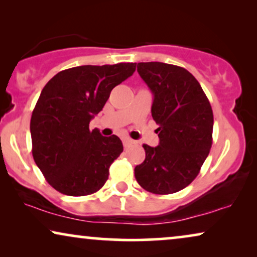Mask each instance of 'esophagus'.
<instances>
[{
  "instance_id": "1",
  "label": "esophagus",
  "mask_w": 257,
  "mask_h": 257,
  "mask_svg": "<svg viewBox=\"0 0 257 257\" xmlns=\"http://www.w3.org/2000/svg\"><path fill=\"white\" fill-rule=\"evenodd\" d=\"M132 144H135V142H133L132 139H130V138H122V145H124L125 149H126V147L131 146Z\"/></svg>"
}]
</instances>
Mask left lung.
<instances>
[{"label": "left lung", "mask_w": 257, "mask_h": 257, "mask_svg": "<svg viewBox=\"0 0 257 257\" xmlns=\"http://www.w3.org/2000/svg\"><path fill=\"white\" fill-rule=\"evenodd\" d=\"M138 72L152 91V117L159 145H144L146 157L135 168L138 184L154 194H172L191 184L213 143V111L195 77L181 66L138 63Z\"/></svg>", "instance_id": "1"}]
</instances>
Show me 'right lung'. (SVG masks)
Listing matches in <instances>:
<instances>
[{
	"instance_id": "obj_1",
	"label": "right lung",
	"mask_w": 257,
	"mask_h": 257,
	"mask_svg": "<svg viewBox=\"0 0 257 257\" xmlns=\"http://www.w3.org/2000/svg\"><path fill=\"white\" fill-rule=\"evenodd\" d=\"M136 65L76 66L58 72L43 87L30 120L33 157L56 191L90 195L106 182L108 168L122 152L121 140L90 131L89 124Z\"/></svg>"
}]
</instances>
